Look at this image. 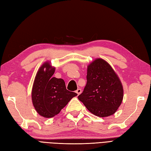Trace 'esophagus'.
Segmentation results:
<instances>
[{
    "mask_svg": "<svg viewBox=\"0 0 151 151\" xmlns=\"http://www.w3.org/2000/svg\"><path fill=\"white\" fill-rule=\"evenodd\" d=\"M76 93H77L78 95H80V94H81V93H82V90L81 89V88H78V89L76 90Z\"/></svg>",
    "mask_w": 151,
    "mask_h": 151,
    "instance_id": "34e87169",
    "label": "esophagus"
}]
</instances>
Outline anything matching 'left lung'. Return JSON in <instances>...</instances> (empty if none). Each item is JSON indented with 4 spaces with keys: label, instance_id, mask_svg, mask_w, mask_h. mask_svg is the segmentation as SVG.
<instances>
[{
    "label": "left lung",
    "instance_id": "1",
    "mask_svg": "<svg viewBox=\"0 0 151 151\" xmlns=\"http://www.w3.org/2000/svg\"><path fill=\"white\" fill-rule=\"evenodd\" d=\"M86 78V85L78 99L97 116L113 114L122 101L124 91L113 68L103 59H96L88 66Z\"/></svg>",
    "mask_w": 151,
    "mask_h": 151
}]
</instances>
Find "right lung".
<instances>
[{
	"label": "right lung",
	"instance_id": "1",
	"mask_svg": "<svg viewBox=\"0 0 151 151\" xmlns=\"http://www.w3.org/2000/svg\"><path fill=\"white\" fill-rule=\"evenodd\" d=\"M55 68L48 62L38 69L32 89V101L35 110L40 116L52 118L60 113L77 93L66 89L63 79L53 77Z\"/></svg>",
	"mask_w": 151,
	"mask_h": 151
}]
</instances>
